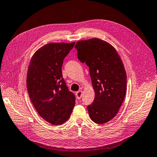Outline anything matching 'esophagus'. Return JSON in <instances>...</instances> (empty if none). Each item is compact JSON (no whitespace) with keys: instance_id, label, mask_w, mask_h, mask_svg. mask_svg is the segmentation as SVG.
<instances>
[{"instance_id":"34e87169","label":"esophagus","mask_w":157,"mask_h":157,"mask_svg":"<svg viewBox=\"0 0 157 157\" xmlns=\"http://www.w3.org/2000/svg\"><path fill=\"white\" fill-rule=\"evenodd\" d=\"M82 90H79V91L76 93V97L78 99H81V97H82Z\"/></svg>"}]
</instances>
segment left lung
<instances>
[{"label":"left lung","instance_id":"obj_1","mask_svg":"<svg viewBox=\"0 0 157 157\" xmlns=\"http://www.w3.org/2000/svg\"><path fill=\"white\" fill-rule=\"evenodd\" d=\"M78 59L89 67L95 99L87 106L94 122L103 124L116 116L126 92V72L116 49L105 41L92 38L78 41Z\"/></svg>","mask_w":157,"mask_h":157}]
</instances>
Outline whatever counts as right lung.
Returning <instances> with one entry per match:
<instances>
[{"label":"right lung","instance_id":"obj_1","mask_svg":"<svg viewBox=\"0 0 157 157\" xmlns=\"http://www.w3.org/2000/svg\"><path fill=\"white\" fill-rule=\"evenodd\" d=\"M75 44L45 45L35 52L29 65L27 88L31 101L40 116L53 125L67 121L75 105V96L62 72L64 59Z\"/></svg>","mask_w":157,"mask_h":157}]
</instances>
